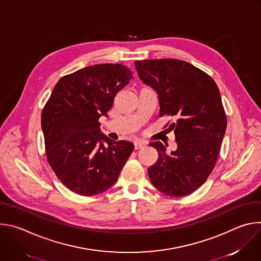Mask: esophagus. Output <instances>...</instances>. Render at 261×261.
<instances>
[{"mask_svg":"<svg viewBox=\"0 0 261 261\" xmlns=\"http://www.w3.org/2000/svg\"><path fill=\"white\" fill-rule=\"evenodd\" d=\"M145 144H146V143H145L144 141H141V140H136V141L134 142V147H135V150H139V148L143 147Z\"/></svg>","mask_w":261,"mask_h":261,"instance_id":"obj_1","label":"esophagus"}]
</instances>
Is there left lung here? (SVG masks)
<instances>
[{
  "label": "left lung",
  "instance_id": "left-lung-1",
  "mask_svg": "<svg viewBox=\"0 0 261 261\" xmlns=\"http://www.w3.org/2000/svg\"><path fill=\"white\" fill-rule=\"evenodd\" d=\"M139 79L158 94L160 117L171 116L176 150L166 154L160 141L151 142L158 161L147 169L163 194L187 196L206 180L215 167L227 120L214 80L188 62L175 59L135 61Z\"/></svg>",
  "mask_w": 261,
  "mask_h": 261
}]
</instances>
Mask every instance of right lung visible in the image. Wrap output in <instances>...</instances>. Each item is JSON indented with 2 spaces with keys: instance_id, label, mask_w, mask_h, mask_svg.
<instances>
[{
  "instance_id": "add662e5",
  "label": "right lung",
  "mask_w": 261,
  "mask_h": 261,
  "mask_svg": "<svg viewBox=\"0 0 261 261\" xmlns=\"http://www.w3.org/2000/svg\"><path fill=\"white\" fill-rule=\"evenodd\" d=\"M132 79L127 66L100 64L68 74L55 86L41 115L46 158L72 192L92 196L106 191L133 152L132 142L109 139L99 123Z\"/></svg>"
}]
</instances>
